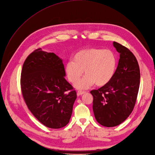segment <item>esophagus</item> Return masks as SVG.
Wrapping results in <instances>:
<instances>
[{
	"mask_svg": "<svg viewBox=\"0 0 155 155\" xmlns=\"http://www.w3.org/2000/svg\"><path fill=\"white\" fill-rule=\"evenodd\" d=\"M85 91H78V92H77V95H78V96H80V95H83V94H85Z\"/></svg>",
	"mask_w": 155,
	"mask_h": 155,
	"instance_id": "esophagus-1",
	"label": "esophagus"
}]
</instances>
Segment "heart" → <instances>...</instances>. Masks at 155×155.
Masks as SVG:
<instances>
[{"instance_id": "heart-1", "label": "heart", "mask_w": 155, "mask_h": 155, "mask_svg": "<svg viewBox=\"0 0 155 155\" xmlns=\"http://www.w3.org/2000/svg\"><path fill=\"white\" fill-rule=\"evenodd\" d=\"M116 65L117 59L112 51L87 48L74 54L73 61H67L65 71L69 81L75 84L84 70L85 76L76 86L79 89H86L95 83L98 86L107 84L114 75Z\"/></svg>"}]
</instances>
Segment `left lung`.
<instances>
[{
	"instance_id": "left-lung-1",
	"label": "left lung",
	"mask_w": 155,
	"mask_h": 155,
	"mask_svg": "<svg viewBox=\"0 0 155 155\" xmlns=\"http://www.w3.org/2000/svg\"><path fill=\"white\" fill-rule=\"evenodd\" d=\"M120 55L115 74L110 81L90 91L94 97L93 110L102 126L120 125L132 112L140 85V69L134 54L125 46L113 42Z\"/></svg>"
}]
</instances>
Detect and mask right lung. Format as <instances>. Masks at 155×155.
Wrapping results in <instances>:
<instances>
[{
	"label": "right lung",
	"instance_id": "obj_1",
	"mask_svg": "<svg viewBox=\"0 0 155 155\" xmlns=\"http://www.w3.org/2000/svg\"><path fill=\"white\" fill-rule=\"evenodd\" d=\"M65 76L62 60L41 48L31 53L23 65L20 84L25 102L48 128H62L71 119L77 95Z\"/></svg>",
	"mask_w": 155,
	"mask_h": 155
}]
</instances>
